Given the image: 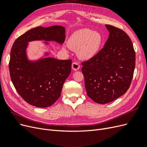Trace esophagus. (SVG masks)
<instances>
[{"label": "esophagus", "instance_id": "34e87169", "mask_svg": "<svg viewBox=\"0 0 147 147\" xmlns=\"http://www.w3.org/2000/svg\"><path fill=\"white\" fill-rule=\"evenodd\" d=\"M72 67L74 70H78L80 68V65L79 63H77V62H74L72 64Z\"/></svg>", "mask_w": 147, "mask_h": 147}]
</instances>
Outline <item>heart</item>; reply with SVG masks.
<instances>
[{
	"label": "heart",
	"instance_id": "heart-1",
	"mask_svg": "<svg viewBox=\"0 0 147 147\" xmlns=\"http://www.w3.org/2000/svg\"><path fill=\"white\" fill-rule=\"evenodd\" d=\"M101 35L90 29H83L74 32L69 40L70 48L77 50L78 56L83 59H90L98 52L102 43Z\"/></svg>",
	"mask_w": 147,
	"mask_h": 147
}]
</instances>
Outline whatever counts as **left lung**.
I'll return each instance as SVG.
<instances>
[{
    "label": "left lung",
    "mask_w": 147,
    "mask_h": 147,
    "mask_svg": "<svg viewBox=\"0 0 147 147\" xmlns=\"http://www.w3.org/2000/svg\"><path fill=\"white\" fill-rule=\"evenodd\" d=\"M105 26L110 34L104 48L91 59L82 63L87 95L100 104L125 94L136 65L135 51L127 34L112 25Z\"/></svg>",
    "instance_id": "obj_1"
}]
</instances>
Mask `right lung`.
I'll list each match as a JSON object with an SVG mask.
<instances>
[{"mask_svg": "<svg viewBox=\"0 0 147 147\" xmlns=\"http://www.w3.org/2000/svg\"><path fill=\"white\" fill-rule=\"evenodd\" d=\"M65 40V28L53 26L36 27L18 37L12 46L9 61L11 82L16 91L26 102L37 107L51 106L61 96L63 84L71 72L72 59L51 57L32 63L28 61L26 48L32 40Z\"/></svg>", "mask_w": 147, "mask_h": 147, "instance_id": "obj_1", "label": "right lung"}]
</instances>
